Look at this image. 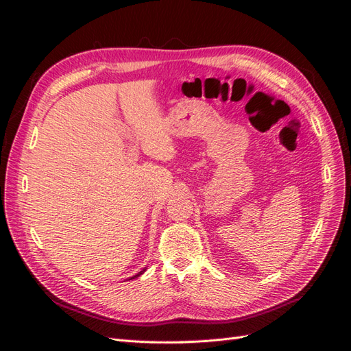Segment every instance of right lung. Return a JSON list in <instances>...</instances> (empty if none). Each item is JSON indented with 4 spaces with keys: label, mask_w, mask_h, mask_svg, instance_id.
Instances as JSON below:
<instances>
[{
    "label": "right lung",
    "mask_w": 351,
    "mask_h": 351,
    "mask_svg": "<svg viewBox=\"0 0 351 351\" xmlns=\"http://www.w3.org/2000/svg\"><path fill=\"white\" fill-rule=\"evenodd\" d=\"M145 271H146V268H143V269H142V271H141V272H137V274H136V275H134V277H130V278H129V280H134V278H137V277H141V275H142V274H143V272H145Z\"/></svg>",
    "instance_id": "obj_1"
}]
</instances>
